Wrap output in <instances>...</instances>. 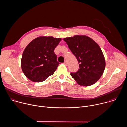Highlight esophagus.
<instances>
[{"instance_id": "34e87169", "label": "esophagus", "mask_w": 127, "mask_h": 127, "mask_svg": "<svg viewBox=\"0 0 127 127\" xmlns=\"http://www.w3.org/2000/svg\"><path fill=\"white\" fill-rule=\"evenodd\" d=\"M63 64H64L65 66H67V62L66 61H65L64 63H63Z\"/></svg>"}]
</instances>
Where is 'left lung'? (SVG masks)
<instances>
[{
    "instance_id": "obj_1",
    "label": "left lung",
    "mask_w": 127,
    "mask_h": 127,
    "mask_svg": "<svg viewBox=\"0 0 127 127\" xmlns=\"http://www.w3.org/2000/svg\"><path fill=\"white\" fill-rule=\"evenodd\" d=\"M64 41L79 63V69L75 73L71 72V76L81 86L95 84L103 74L105 67L104 57L99 45L86 35H76L64 38Z\"/></svg>"
}]
</instances>
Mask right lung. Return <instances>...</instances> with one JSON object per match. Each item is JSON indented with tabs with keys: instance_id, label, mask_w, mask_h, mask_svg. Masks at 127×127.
Here are the masks:
<instances>
[{
	"instance_id": "right-lung-1",
	"label": "right lung",
	"mask_w": 127,
	"mask_h": 127,
	"mask_svg": "<svg viewBox=\"0 0 127 127\" xmlns=\"http://www.w3.org/2000/svg\"><path fill=\"white\" fill-rule=\"evenodd\" d=\"M61 40L53 37H40L28 44L21 60L22 71L28 79L42 82L55 72L60 63L54 49Z\"/></svg>"
}]
</instances>
